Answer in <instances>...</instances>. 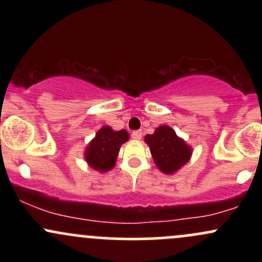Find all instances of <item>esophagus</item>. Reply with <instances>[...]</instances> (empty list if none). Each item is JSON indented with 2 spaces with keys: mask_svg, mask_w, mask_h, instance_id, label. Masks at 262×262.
Returning a JSON list of instances; mask_svg holds the SVG:
<instances>
[{
  "mask_svg": "<svg viewBox=\"0 0 262 262\" xmlns=\"http://www.w3.org/2000/svg\"><path fill=\"white\" fill-rule=\"evenodd\" d=\"M141 137H143V133H141V130H135L132 133V138L135 140H140Z\"/></svg>",
  "mask_w": 262,
  "mask_h": 262,
  "instance_id": "esophagus-1",
  "label": "esophagus"
}]
</instances>
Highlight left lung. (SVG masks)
<instances>
[{"label": "left lung", "mask_w": 262, "mask_h": 262, "mask_svg": "<svg viewBox=\"0 0 262 262\" xmlns=\"http://www.w3.org/2000/svg\"><path fill=\"white\" fill-rule=\"evenodd\" d=\"M144 141L159 170L165 175H172L185 166L192 156V148L169 125H160L152 134H146Z\"/></svg>", "instance_id": "obj_1"}]
</instances>
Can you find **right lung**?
<instances>
[{
    "instance_id": "add662e5",
    "label": "right lung",
    "mask_w": 262,
    "mask_h": 262,
    "mask_svg": "<svg viewBox=\"0 0 262 262\" xmlns=\"http://www.w3.org/2000/svg\"><path fill=\"white\" fill-rule=\"evenodd\" d=\"M129 134L125 129L114 130L110 125H103L87 144L83 158L90 167L103 173L116 166L117 156L122 144L128 141Z\"/></svg>"
}]
</instances>
